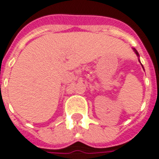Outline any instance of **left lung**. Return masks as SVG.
Returning <instances> with one entry per match:
<instances>
[{
    "label": "left lung",
    "instance_id": "8db88e82",
    "mask_svg": "<svg viewBox=\"0 0 159 159\" xmlns=\"http://www.w3.org/2000/svg\"><path fill=\"white\" fill-rule=\"evenodd\" d=\"M134 52H135V53H136V54H137L138 56H139V53H138L137 51H136V50H135V49H134Z\"/></svg>",
    "mask_w": 159,
    "mask_h": 159
}]
</instances>
